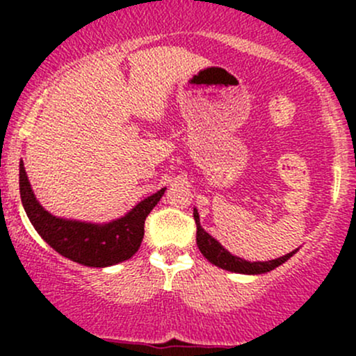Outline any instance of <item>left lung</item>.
Returning <instances> with one entry per match:
<instances>
[{
    "instance_id": "8db88e82",
    "label": "left lung",
    "mask_w": 356,
    "mask_h": 356,
    "mask_svg": "<svg viewBox=\"0 0 356 356\" xmlns=\"http://www.w3.org/2000/svg\"><path fill=\"white\" fill-rule=\"evenodd\" d=\"M194 220L195 226H197V234H195V241H197L199 251L202 252V256L206 257L209 263L214 264L220 269H226V271L231 273H243V275H263V273L273 271V269L281 266L284 261H288L298 249L295 251L288 252L286 256L277 257V259H271V261H256V263H249V261L241 259V257L231 254L227 249H224L220 246V243H218L211 234H207L206 231L202 229L201 222H199V212L197 209H194Z\"/></svg>"
}]
</instances>
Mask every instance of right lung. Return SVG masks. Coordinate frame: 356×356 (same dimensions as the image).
<instances>
[{
	"mask_svg": "<svg viewBox=\"0 0 356 356\" xmlns=\"http://www.w3.org/2000/svg\"><path fill=\"white\" fill-rule=\"evenodd\" d=\"M164 192L165 187L138 202L124 218L107 224L56 218L36 201L23 161L19 162V194L36 232L61 256L90 268L113 266L136 254L144 239L145 218Z\"/></svg>",
	"mask_w": 356,
	"mask_h": 356,
	"instance_id": "1",
	"label": "right lung"
}]
</instances>
